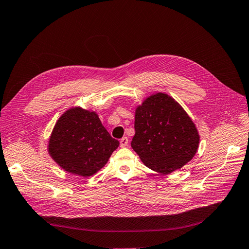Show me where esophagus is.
<instances>
[{
    "mask_svg": "<svg viewBox=\"0 0 249 249\" xmlns=\"http://www.w3.org/2000/svg\"><path fill=\"white\" fill-rule=\"evenodd\" d=\"M128 144V139L126 136H124V137H122L121 140H120V145L121 146H126Z\"/></svg>",
    "mask_w": 249,
    "mask_h": 249,
    "instance_id": "1",
    "label": "esophagus"
}]
</instances>
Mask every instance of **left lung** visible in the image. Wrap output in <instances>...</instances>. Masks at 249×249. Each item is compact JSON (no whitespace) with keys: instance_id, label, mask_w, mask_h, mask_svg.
Here are the masks:
<instances>
[{"instance_id":"1","label":"left lung","mask_w":249,"mask_h":249,"mask_svg":"<svg viewBox=\"0 0 249 249\" xmlns=\"http://www.w3.org/2000/svg\"><path fill=\"white\" fill-rule=\"evenodd\" d=\"M132 149L150 169L163 174L194 157L200 136L180 105L165 93L146 98L135 110Z\"/></svg>"}]
</instances>
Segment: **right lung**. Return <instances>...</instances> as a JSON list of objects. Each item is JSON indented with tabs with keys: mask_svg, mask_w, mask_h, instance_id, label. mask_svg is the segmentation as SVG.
<instances>
[{
	"mask_svg": "<svg viewBox=\"0 0 249 249\" xmlns=\"http://www.w3.org/2000/svg\"><path fill=\"white\" fill-rule=\"evenodd\" d=\"M118 146L96 113L72 107L55 124L48 152L62 169L87 178L105 166Z\"/></svg>",
	"mask_w": 249,
	"mask_h": 249,
	"instance_id": "right-lung-1",
	"label": "right lung"
}]
</instances>
